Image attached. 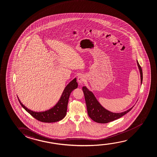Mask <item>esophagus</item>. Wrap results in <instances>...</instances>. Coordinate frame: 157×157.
<instances>
[{
  "instance_id": "1",
  "label": "esophagus",
  "mask_w": 157,
  "mask_h": 157,
  "mask_svg": "<svg viewBox=\"0 0 157 157\" xmlns=\"http://www.w3.org/2000/svg\"><path fill=\"white\" fill-rule=\"evenodd\" d=\"M78 82L80 84H82V83H83L85 81V76L84 75H80L79 76H78V77L77 78Z\"/></svg>"
}]
</instances>
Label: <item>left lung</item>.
<instances>
[{
    "label": "left lung",
    "instance_id": "8db88e82",
    "mask_svg": "<svg viewBox=\"0 0 157 157\" xmlns=\"http://www.w3.org/2000/svg\"><path fill=\"white\" fill-rule=\"evenodd\" d=\"M136 63L140 74L141 85L143 82V71L141 66H140L137 60ZM82 91L84 94L88 115L93 121L97 123L105 124L115 121L130 112L134 106H133L130 109L123 112L113 113L102 107L98 100H97L94 94L90 91L86 87H82Z\"/></svg>",
    "mask_w": 157,
    "mask_h": 157
}]
</instances>
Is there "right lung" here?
<instances>
[{
	"instance_id": "right-lung-1",
	"label": "right lung",
	"mask_w": 157,
	"mask_h": 157,
	"mask_svg": "<svg viewBox=\"0 0 157 157\" xmlns=\"http://www.w3.org/2000/svg\"><path fill=\"white\" fill-rule=\"evenodd\" d=\"M78 87L77 79L75 78L65 87L58 102L51 109L43 112H35L27 109L21 102L18 97L19 101L21 106L36 120L44 123H55L61 121L66 116L68 99L72 91Z\"/></svg>"
}]
</instances>
